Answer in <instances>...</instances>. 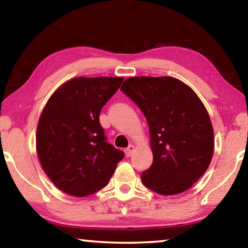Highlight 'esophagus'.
<instances>
[{"label": "esophagus", "mask_w": 248, "mask_h": 248, "mask_svg": "<svg viewBox=\"0 0 248 248\" xmlns=\"http://www.w3.org/2000/svg\"><path fill=\"white\" fill-rule=\"evenodd\" d=\"M134 145H128V148H126L125 149V155H126V157L128 158V157H131L132 155H133V151H134Z\"/></svg>", "instance_id": "1"}]
</instances>
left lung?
Masks as SVG:
<instances>
[{
	"label": "left lung",
	"mask_w": 248,
	"mask_h": 248,
	"mask_svg": "<svg viewBox=\"0 0 248 248\" xmlns=\"http://www.w3.org/2000/svg\"><path fill=\"white\" fill-rule=\"evenodd\" d=\"M121 90L143 111L154 162L144 186L161 195L187 191L211 162L215 135L209 113L194 90L171 77H132Z\"/></svg>",
	"instance_id": "left-lung-1"
}]
</instances>
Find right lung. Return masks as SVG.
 I'll return each instance as SVG.
<instances>
[{"label": "right lung", "instance_id": "right-lung-1", "mask_svg": "<svg viewBox=\"0 0 248 248\" xmlns=\"http://www.w3.org/2000/svg\"><path fill=\"white\" fill-rule=\"evenodd\" d=\"M122 77H78L54 91L40 114L36 151L61 191L83 198L107 185L124 152L107 143L101 108L118 90Z\"/></svg>", "mask_w": 248, "mask_h": 248}]
</instances>
